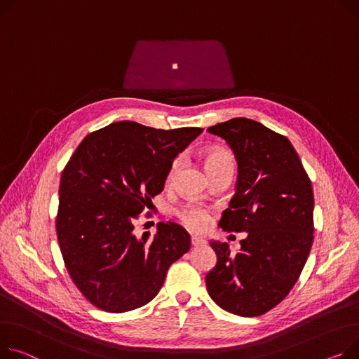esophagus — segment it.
Segmentation results:
<instances>
[{
	"mask_svg": "<svg viewBox=\"0 0 359 359\" xmlns=\"http://www.w3.org/2000/svg\"><path fill=\"white\" fill-rule=\"evenodd\" d=\"M190 243H192V247H202V245L206 244V241L202 240V238H199V236L190 238Z\"/></svg>",
	"mask_w": 359,
	"mask_h": 359,
	"instance_id": "1",
	"label": "esophagus"
}]
</instances>
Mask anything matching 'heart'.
<instances>
[{
    "instance_id": "1",
    "label": "heart",
    "mask_w": 359,
    "mask_h": 359,
    "mask_svg": "<svg viewBox=\"0 0 359 359\" xmlns=\"http://www.w3.org/2000/svg\"><path fill=\"white\" fill-rule=\"evenodd\" d=\"M180 164V158H176L169 170V176L167 180L172 182ZM205 165L208 172H212L215 169H219V167H233V156L225 150V149H210L205 153ZM177 218L180 222L189 228L190 231L202 232L210 225V213L208 209L199 206V205H184L177 210Z\"/></svg>"
}]
</instances>
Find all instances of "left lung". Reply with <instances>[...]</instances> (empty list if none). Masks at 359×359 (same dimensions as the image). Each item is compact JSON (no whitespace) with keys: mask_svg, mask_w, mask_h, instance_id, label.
Here are the masks:
<instances>
[{"mask_svg":"<svg viewBox=\"0 0 359 359\" xmlns=\"http://www.w3.org/2000/svg\"><path fill=\"white\" fill-rule=\"evenodd\" d=\"M235 154V195L224 231L248 232L240 252L210 241L218 261L205 277L212 300L229 313L254 318L293 289L313 243V189L292 142L248 118L209 127Z\"/></svg>","mask_w":359,"mask_h":359,"instance_id":"1","label":"left lung"}]
</instances>
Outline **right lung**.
I'll return each mask as SVG.
<instances>
[{
	"label": "right lung",
	"mask_w": 359,
	"mask_h": 359,
	"mask_svg": "<svg viewBox=\"0 0 359 359\" xmlns=\"http://www.w3.org/2000/svg\"><path fill=\"white\" fill-rule=\"evenodd\" d=\"M202 128L109 124L83 138L60 177L56 231L70 278L101 310L123 313L151 302L190 235L158 222L138 238L134 222L164 189L169 170Z\"/></svg>",
	"instance_id": "add662e5"
}]
</instances>
